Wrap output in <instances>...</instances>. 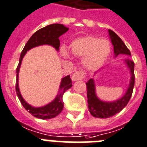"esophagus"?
Here are the masks:
<instances>
[{"instance_id":"1","label":"esophagus","mask_w":147,"mask_h":147,"mask_svg":"<svg viewBox=\"0 0 147 147\" xmlns=\"http://www.w3.org/2000/svg\"><path fill=\"white\" fill-rule=\"evenodd\" d=\"M86 74V72L82 70H79V71H75L72 74V80L73 81H76V80H80L85 78Z\"/></svg>"}]
</instances>
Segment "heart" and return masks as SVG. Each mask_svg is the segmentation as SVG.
Wrapping results in <instances>:
<instances>
[{
    "label": "heart",
    "instance_id": "obj_1",
    "mask_svg": "<svg viewBox=\"0 0 147 147\" xmlns=\"http://www.w3.org/2000/svg\"><path fill=\"white\" fill-rule=\"evenodd\" d=\"M73 54L78 57H86L84 63L89 69H94L102 65L111 49L109 41L95 36H86L73 41L71 47ZM61 54L69 59V54L65 47L61 48Z\"/></svg>",
    "mask_w": 147,
    "mask_h": 147
}]
</instances>
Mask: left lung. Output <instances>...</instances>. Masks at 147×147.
<instances>
[{"instance_id":"left-lung-1","label":"left lung","mask_w":147,"mask_h":147,"mask_svg":"<svg viewBox=\"0 0 147 147\" xmlns=\"http://www.w3.org/2000/svg\"><path fill=\"white\" fill-rule=\"evenodd\" d=\"M109 33L113 46H114V52H115V56H118L119 54H126L131 56L129 50L127 48L122 39L111 30H109ZM125 61L128 67L130 69L131 80H130L129 86L126 94L119 100L114 102H104L100 100L96 96V92H95L94 80L93 79H90L86 82L88 104V106L89 111L92 116L98 117V118H109L110 117L114 116L120 112L124 107H126L129 102L132 94L134 86H135V74H134L135 64L133 61L130 59H126Z\"/></svg>"}]
</instances>
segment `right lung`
<instances>
[{"mask_svg":"<svg viewBox=\"0 0 147 147\" xmlns=\"http://www.w3.org/2000/svg\"><path fill=\"white\" fill-rule=\"evenodd\" d=\"M68 29V27H65L63 24H53L47 25L45 27L40 29L38 31H36L34 34L31 36L30 38L28 40V41L24 47L23 51L21 52V56H20L19 63H18L17 69H16L17 74H16V91L17 93L18 97L22 106L24 107L25 109L37 118L46 120V119L53 118V117L59 115L64 107L62 96H63L64 93L67 91V89L71 88L72 81H71V79L70 77V75L62 78L59 86V91L58 94L55 98V100H53V101H52L46 106H42V107H32L24 100L21 93H20L19 88H18V73H19V69L21 67V61H22V59L24 56V55L26 54V53L29 50H30L32 47L39 46V45H51L56 48V51H59L60 45L59 37L67 32Z\"/></svg>","mask_w":147,"mask_h":147,"instance_id":"right-lung-1","label":"right lung"}]
</instances>
